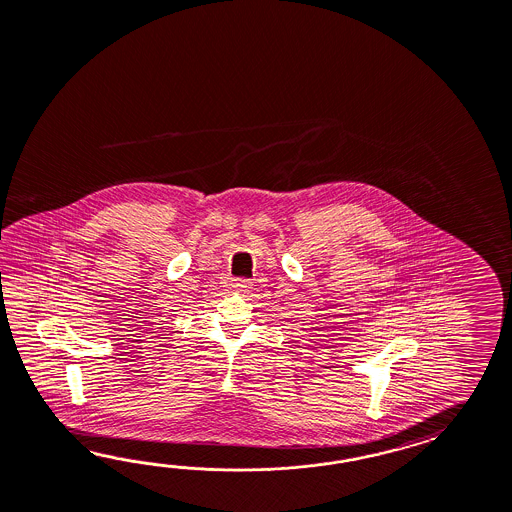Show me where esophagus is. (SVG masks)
<instances>
[{
	"label": "esophagus",
	"instance_id": "34e87169",
	"mask_svg": "<svg viewBox=\"0 0 512 512\" xmlns=\"http://www.w3.org/2000/svg\"><path fill=\"white\" fill-rule=\"evenodd\" d=\"M250 288V279H233V283H231V290H235V292H248Z\"/></svg>",
	"mask_w": 512,
	"mask_h": 512
}]
</instances>
